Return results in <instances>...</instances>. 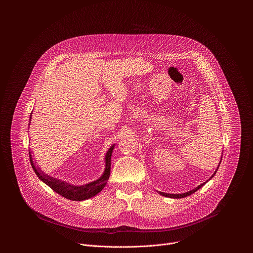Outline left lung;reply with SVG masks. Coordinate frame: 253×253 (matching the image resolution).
<instances>
[{
	"instance_id": "left-lung-1",
	"label": "left lung",
	"mask_w": 253,
	"mask_h": 253,
	"mask_svg": "<svg viewBox=\"0 0 253 253\" xmlns=\"http://www.w3.org/2000/svg\"><path fill=\"white\" fill-rule=\"evenodd\" d=\"M220 164V163H219ZM219 167V166H218ZM218 167H217V169H218ZM217 169H216V171H217ZM216 171H215V173L211 176V178L216 174ZM207 182V181H206ZM206 182H204V183H202V184H200L198 187H196V188H194L193 190H190V191H188V192H186V193H182V194H167V193H164V192H160V194L161 195H163V196H166V197H170V198H183V197H186V196H189V195H191V194H193L194 192H196L199 188H201Z\"/></svg>"
}]
</instances>
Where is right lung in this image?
<instances>
[{
  "label": "right lung",
  "instance_id": "add662e5",
  "mask_svg": "<svg viewBox=\"0 0 253 253\" xmlns=\"http://www.w3.org/2000/svg\"><path fill=\"white\" fill-rule=\"evenodd\" d=\"M113 149H114V145H112L106 153V156H105L106 168H105L103 175L98 180H96V181L91 182L86 185H83V186L71 185L69 183L61 181V180H58L56 178L48 176L47 174L43 173L40 170V168L35 167V164L33 163V160H32L31 152H29V156H30L31 165H32L35 173L37 174V176L42 180L44 183H46L55 192H57L58 194L62 195L63 197H65L67 199L73 200V201H81V200H85V199L95 196L97 193H99L105 187L108 179H109V176H110L111 155H112Z\"/></svg>",
  "mask_w": 253,
  "mask_h": 253
}]
</instances>
